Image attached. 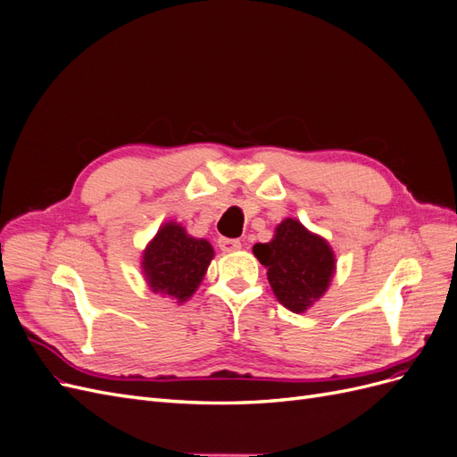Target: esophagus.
<instances>
[{
	"label": "esophagus",
	"mask_w": 457,
	"mask_h": 457,
	"mask_svg": "<svg viewBox=\"0 0 457 457\" xmlns=\"http://www.w3.org/2000/svg\"><path fill=\"white\" fill-rule=\"evenodd\" d=\"M219 247L220 250H223L225 253H232V252H238L240 247H242V244H240V240H232V238H219Z\"/></svg>",
	"instance_id": "esophagus-1"
}]
</instances>
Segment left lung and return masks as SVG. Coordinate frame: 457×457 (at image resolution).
Masks as SVG:
<instances>
[{"label": "left lung", "instance_id": "1", "mask_svg": "<svg viewBox=\"0 0 457 457\" xmlns=\"http://www.w3.org/2000/svg\"><path fill=\"white\" fill-rule=\"evenodd\" d=\"M253 255L265 265L276 299L297 314L326 294L336 272L329 244L292 217L276 227L270 242L255 244Z\"/></svg>", "mask_w": 457, "mask_h": 457}]
</instances>
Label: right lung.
Listing matches in <instances>:
<instances>
[{
	"instance_id": "add662e5",
	"label": "right lung",
	"mask_w": 457,
	"mask_h": 457,
	"mask_svg": "<svg viewBox=\"0 0 457 457\" xmlns=\"http://www.w3.org/2000/svg\"><path fill=\"white\" fill-rule=\"evenodd\" d=\"M213 255L210 242L190 237L171 220L145 247L141 267L152 292L185 303L198 289Z\"/></svg>"
}]
</instances>
